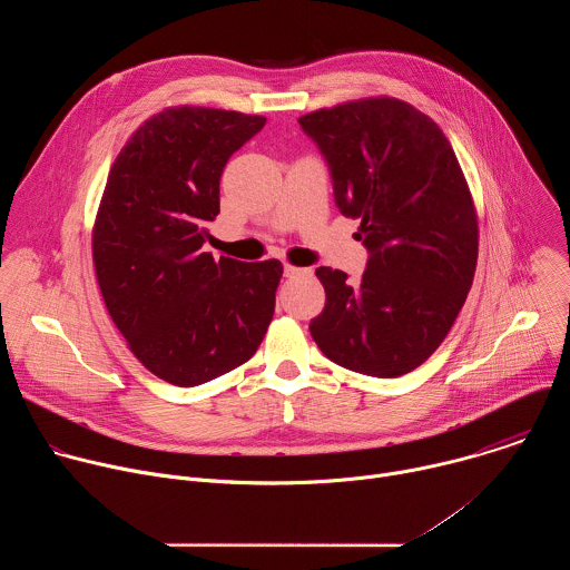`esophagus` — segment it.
Segmentation results:
<instances>
[{
	"mask_svg": "<svg viewBox=\"0 0 570 570\" xmlns=\"http://www.w3.org/2000/svg\"><path fill=\"white\" fill-rule=\"evenodd\" d=\"M302 273H306L304 268H297V266H293V264H284V275L286 277H295V275H302Z\"/></svg>",
	"mask_w": 570,
	"mask_h": 570,
	"instance_id": "1",
	"label": "esophagus"
}]
</instances>
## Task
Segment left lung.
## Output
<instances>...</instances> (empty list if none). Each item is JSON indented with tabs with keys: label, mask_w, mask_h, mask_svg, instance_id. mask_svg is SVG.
Returning <instances> with one entry per match:
<instances>
[{
	"label": "left lung",
	"mask_w": 570,
	"mask_h": 570,
	"mask_svg": "<svg viewBox=\"0 0 570 570\" xmlns=\"http://www.w3.org/2000/svg\"><path fill=\"white\" fill-rule=\"evenodd\" d=\"M320 146L336 205L370 250L358 284L320 266L324 308L308 332L352 372L392 379L446 338L473 284L478 214L442 128L415 106L370 97L297 119Z\"/></svg>",
	"instance_id": "left-lung-1"
}]
</instances>
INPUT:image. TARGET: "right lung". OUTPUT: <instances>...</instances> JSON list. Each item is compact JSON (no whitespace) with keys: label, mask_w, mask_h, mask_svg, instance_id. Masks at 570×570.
Segmentation results:
<instances>
[{"label":"right lung","mask_w":570,"mask_h":570,"mask_svg":"<svg viewBox=\"0 0 570 570\" xmlns=\"http://www.w3.org/2000/svg\"><path fill=\"white\" fill-rule=\"evenodd\" d=\"M266 124L234 110L176 106L119 150L92 227L106 308L137 361L191 387L253 358L275 313L284 266L214 259L223 167Z\"/></svg>","instance_id":"add662e5"}]
</instances>
